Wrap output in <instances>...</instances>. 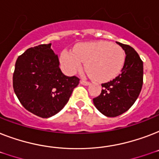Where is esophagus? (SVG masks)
I'll return each instance as SVG.
<instances>
[{
	"label": "esophagus",
	"mask_w": 159,
	"mask_h": 159,
	"mask_svg": "<svg viewBox=\"0 0 159 159\" xmlns=\"http://www.w3.org/2000/svg\"><path fill=\"white\" fill-rule=\"evenodd\" d=\"M80 82H81V84L85 85V86H88V85L90 84L89 82H87V81H85V80H81V81H80Z\"/></svg>",
	"instance_id": "obj_1"
}]
</instances>
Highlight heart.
I'll return each instance as SVG.
<instances>
[{"label":"heart","instance_id":"heart-1","mask_svg":"<svg viewBox=\"0 0 159 159\" xmlns=\"http://www.w3.org/2000/svg\"><path fill=\"white\" fill-rule=\"evenodd\" d=\"M86 62V69L99 82L113 79L120 72L125 62V53L117 44L106 41L77 44L73 52L63 50L61 62L68 74H74Z\"/></svg>","mask_w":159,"mask_h":159}]
</instances>
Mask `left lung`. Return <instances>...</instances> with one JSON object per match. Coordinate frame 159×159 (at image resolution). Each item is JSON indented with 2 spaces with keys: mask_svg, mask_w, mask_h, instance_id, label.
Wrapping results in <instances>:
<instances>
[{
  "mask_svg": "<svg viewBox=\"0 0 159 159\" xmlns=\"http://www.w3.org/2000/svg\"><path fill=\"white\" fill-rule=\"evenodd\" d=\"M116 43L126 54L123 68L115 79L102 83V93L93 99L97 110L107 117H116L128 111L143 86V65L138 53L129 45Z\"/></svg>",
  "mask_w": 159,
  "mask_h": 159,
  "instance_id": "obj_1",
  "label": "left lung"
}]
</instances>
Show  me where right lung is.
<instances>
[{
	"mask_svg": "<svg viewBox=\"0 0 159 159\" xmlns=\"http://www.w3.org/2000/svg\"><path fill=\"white\" fill-rule=\"evenodd\" d=\"M79 81L62 73L51 43L28 48L18 57L13 73L14 92L21 105L42 118L58 113Z\"/></svg>",
	"mask_w": 159,
	"mask_h": 159,
	"instance_id": "obj_1",
	"label": "right lung"
}]
</instances>
